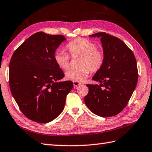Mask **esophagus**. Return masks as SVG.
I'll list each match as a JSON object with an SVG mask.
<instances>
[{"instance_id":"1","label":"esophagus","mask_w":152,"mask_h":152,"mask_svg":"<svg viewBox=\"0 0 152 152\" xmlns=\"http://www.w3.org/2000/svg\"><path fill=\"white\" fill-rule=\"evenodd\" d=\"M82 84L80 82H73V85H74V86L75 88H76V87H78V86H80Z\"/></svg>"}]
</instances>
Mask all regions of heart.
I'll use <instances>...</instances> for the list:
<instances>
[{
    "instance_id": "1",
    "label": "heart",
    "mask_w": 152,
    "mask_h": 152,
    "mask_svg": "<svg viewBox=\"0 0 152 152\" xmlns=\"http://www.w3.org/2000/svg\"><path fill=\"white\" fill-rule=\"evenodd\" d=\"M65 48L71 56H80L78 68H70L66 72V78L74 82H82L90 74L98 72L105 61L103 50L97 48L96 44L87 39L77 38L68 43ZM54 61L59 68L66 70L70 66V56L62 51H56Z\"/></svg>"
}]
</instances>
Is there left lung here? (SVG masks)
Here are the masks:
<instances>
[{
  "instance_id": "obj_1",
  "label": "left lung",
  "mask_w": 152,
  "mask_h": 152,
  "mask_svg": "<svg viewBox=\"0 0 152 152\" xmlns=\"http://www.w3.org/2000/svg\"><path fill=\"white\" fill-rule=\"evenodd\" d=\"M90 37L101 38L105 61L92 78L99 85L87 84L86 105L99 117H113L125 107L137 84V63L132 51L123 41L105 32Z\"/></svg>"
}]
</instances>
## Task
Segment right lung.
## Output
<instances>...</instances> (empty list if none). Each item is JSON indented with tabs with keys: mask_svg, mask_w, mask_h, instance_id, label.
Wrapping results in <instances>:
<instances>
[{
	"mask_svg": "<svg viewBox=\"0 0 152 152\" xmlns=\"http://www.w3.org/2000/svg\"><path fill=\"white\" fill-rule=\"evenodd\" d=\"M62 35L37 32L13 53L9 64L12 95L26 117L47 123L63 111L71 81L58 82L64 76L55 63L54 54L62 41Z\"/></svg>",
	"mask_w": 152,
	"mask_h": 152,
	"instance_id": "obj_1",
	"label": "right lung"
}]
</instances>
